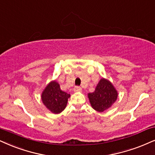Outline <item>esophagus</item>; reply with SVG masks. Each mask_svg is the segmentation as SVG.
<instances>
[{
    "mask_svg": "<svg viewBox=\"0 0 155 155\" xmlns=\"http://www.w3.org/2000/svg\"><path fill=\"white\" fill-rule=\"evenodd\" d=\"M74 92H80V91H82V88L81 87H79V86H75L74 87Z\"/></svg>",
    "mask_w": 155,
    "mask_h": 155,
    "instance_id": "34e87169",
    "label": "esophagus"
}]
</instances>
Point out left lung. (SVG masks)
Listing matches in <instances>:
<instances>
[{
  "label": "left lung",
  "mask_w": 155,
  "mask_h": 155,
  "mask_svg": "<svg viewBox=\"0 0 155 155\" xmlns=\"http://www.w3.org/2000/svg\"><path fill=\"white\" fill-rule=\"evenodd\" d=\"M93 109L104 112L110 108L118 98V92L109 81L102 78L95 87V91L87 94Z\"/></svg>",
  "instance_id": "8db88e82"
}]
</instances>
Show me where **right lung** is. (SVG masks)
<instances>
[{"label":"right lung","mask_w":155,"mask_h":155,"mask_svg":"<svg viewBox=\"0 0 155 155\" xmlns=\"http://www.w3.org/2000/svg\"><path fill=\"white\" fill-rule=\"evenodd\" d=\"M70 95L60 89V84L51 81L41 93V101L48 110L53 114H60L64 110Z\"/></svg>","instance_id":"add662e5"}]
</instances>
